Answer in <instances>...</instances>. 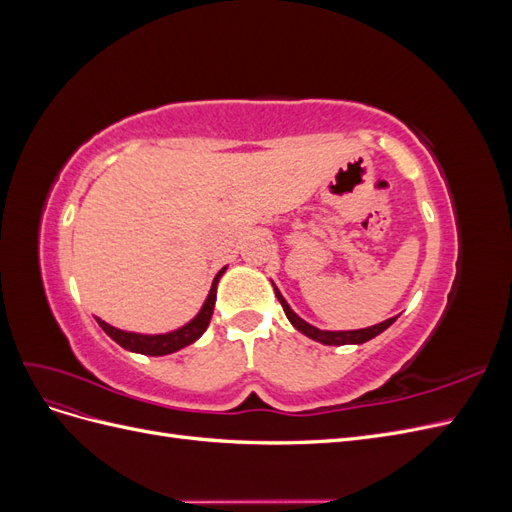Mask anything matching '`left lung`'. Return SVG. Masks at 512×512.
I'll return each instance as SVG.
<instances>
[{
	"instance_id": "1",
	"label": "left lung",
	"mask_w": 512,
	"mask_h": 512,
	"mask_svg": "<svg viewBox=\"0 0 512 512\" xmlns=\"http://www.w3.org/2000/svg\"><path fill=\"white\" fill-rule=\"evenodd\" d=\"M271 284H273V282H271ZM273 290H275V297H277V301L282 303V307H284V314H286V318L290 320L292 327L297 329L299 333L307 335L309 339H314V342L324 344V346L365 344V342H369V339H374L376 335H380L382 331L389 329L391 324L397 320V316H393V318L384 320V322H380V324H374V327H367V329H354V331H322V329L314 327V324L305 322L301 316L294 314V312H292V307H290V305H288V301L284 299V294L280 292V288H277L275 284H273Z\"/></svg>"
}]
</instances>
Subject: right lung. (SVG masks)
Wrapping results in <instances>:
<instances>
[{
    "label": "right lung",
    "instance_id": "add662e5",
    "mask_svg": "<svg viewBox=\"0 0 512 512\" xmlns=\"http://www.w3.org/2000/svg\"><path fill=\"white\" fill-rule=\"evenodd\" d=\"M226 267L218 271V275L213 277L211 290L207 294V299L200 307V312L183 327L168 331V333H156V335H147V333H132V331H121L115 329L113 324L104 322L102 318H96V322L102 327V331L117 342L121 348H126L130 352H138V354H147V356H164V354H173L185 346L194 344L196 339L203 335L209 327L211 316H213V307H215V294H218V284L220 277L224 275Z\"/></svg>",
    "mask_w": 512,
    "mask_h": 512
}]
</instances>
